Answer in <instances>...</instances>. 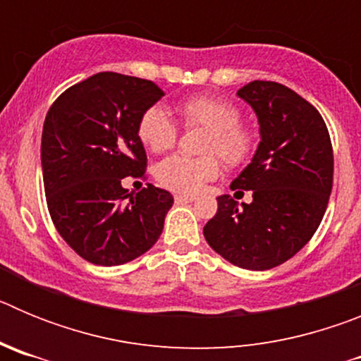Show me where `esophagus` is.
I'll list each match as a JSON object with an SVG mask.
<instances>
[{
    "label": "esophagus",
    "instance_id": "esophagus-1",
    "mask_svg": "<svg viewBox=\"0 0 361 361\" xmlns=\"http://www.w3.org/2000/svg\"><path fill=\"white\" fill-rule=\"evenodd\" d=\"M173 199H175V202H177V204H184V202H193V200H195V197H193V195H183V193H175Z\"/></svg>",
    "mask_w": 361,
    "mask_h": 361
}]
</instances>
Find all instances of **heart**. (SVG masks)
<instances>
[{
  "label": "heart",
  "mask_w": 361,
  "mask_h": 361,
  "mask_svg": "<svg viewBox=\"0 0 361 361\" xmlns=\"http://www.w3.org/2000/svg\"><path fill=\"white\" fill-rule=\"evenodd\" d=\"M184 128H204L202 153L206 157L170 155L155 168L159 184L177 193L193 195L220 173L222 159L228 168H242L255 159L260 146V133L240 123L242 110L229 99L219 95H195L178 104ZM137 137L149 152L161 153L173 148L178 126L159 104L146 108L137 121Z\"/></svg>",
  "instance_id": "heart-1"
}]
</instances>
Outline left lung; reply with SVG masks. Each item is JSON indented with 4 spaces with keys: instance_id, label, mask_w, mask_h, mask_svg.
I'll return each mask as SVG.
<instances>
[{
    "instance_id": "obj_1",
    "label": "left lung",
    "mask_w": 361,
    "mask_h": 361,
    "mask_svg": "<svg viewBox=\"0 0 361 361\" xmlns=\"http://www.w3.org/2000/svg\"><path fill=\"white\" fill-rule=\"evenodd\" d=\"M238 95L257 111L262 141L231 190H251L253 202L238 208L231 195L216 197L204 237L228 262L266 271L295 257L320 226L333 190V145L320 111L288 86L251 81Z\"/></svg>"
}]
</instances>
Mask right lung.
Wrapping results in <instances>:
<instances>
[{
    "mask_svg": "<svg viewBox=\"0 0 361 361\" xmlns=\"http://www.w3.org/2000/svg\"><path fill=\"white\" fill-rule=\"evenodd\" d=\"M164 95L153 81L101 72L70 86L50 106L41 137L47 206L63 240L95 266H121L161 237L173 204L148 184L133 195L124 177L145 178L137 121Z\"/></svg>",
    "mask_w": 361,
    "mask_h": 361,
    "instance_id": "right-lung-1",
    "label": "right lung"
}]
</instances>
